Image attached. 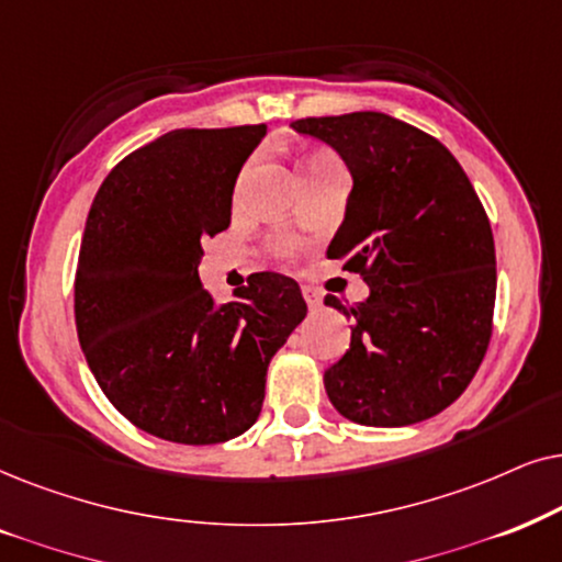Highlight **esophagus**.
I'll use <instances>...</instances> for the list:
<instances>
[{"label": "esophagus", "instance_id": "esophagus-1", "mask_svg": "<svg viewBox=\"0 0 562 562\" xmlns=\"http://www.w3.org/2000/svg\"><path fill=\"white\" fill-rule=\"evenodd\" d=\"M303 297H305V303H308V308H311V311L321 308V293H318V290H313V288H303Z\"/></svg>", "mask_w": 562, "mask_h": 562}]
</instances>
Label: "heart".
Instances as JSON below:
<instances>
[{
	"instance_id": "b5f03b06",
	"label": "heart",
	"mask_w": 562,
	"mask_h": 562,
	"mask_svg": "<svg viewBox=\"0 0 562 562\" xmlns=\"http://www.w3.org/2000/svg\"><path fill=\"white\" fill-rule=\"evenodd\" d=\"M331 167H336V161H334V156H328L326 151L308 154V156H305V159L301 161V171H303V177L318 175V171L331 169ZM280 254H293V244L282 241V244H280Z\"/></svg>"
}]
</instances>
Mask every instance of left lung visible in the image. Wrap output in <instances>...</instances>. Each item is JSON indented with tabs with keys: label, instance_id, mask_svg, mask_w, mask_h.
<instances>
[{
	"label": "left lung",
	"instance_id": "obj_1",
	"mask_svg": "<svg viewBox=\"0 0 562 562\" xmlns=\"http://www.w3.org/2000/svg\"><path fill=\"white\" fill-rule=\"evenodd\" d=\"M334 146L355 187L328 259L370 285L347 355L324 372L334 408L364 426H408L458 401L493 334L496 246L458 159L385 112L295 120Z\"/></svg>",
	"mask_w": 562,
	"mask_h": 562
}]
</instances>
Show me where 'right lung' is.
<instances>
[{
  "mask_svg": "<svg viewBox=\"0 0 562 562\" xmlns=\"http://www.w3.org/2000/svg\"><path fill=\"white\" fill-rule=\"evenodd\" d=\"M265 133L171 131L125 156L89 207L74 280L81 351L112 406L167 442L218 445L249 429L269 359L308 313L285 274H251L223 305L198 277Z\"/></svg>",
  "mask_w": 562,
  "mask_h": 562,
  "instance_id": "obj_1",
  "label": "right lung"
}]
</instances>
